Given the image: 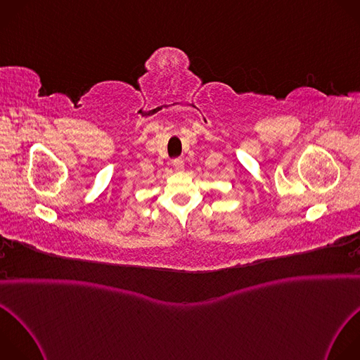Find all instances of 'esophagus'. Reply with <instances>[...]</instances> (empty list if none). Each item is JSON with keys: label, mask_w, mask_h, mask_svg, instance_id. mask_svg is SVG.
I'll list each match as a JSON object with an SVG mask.
<instances>
[{"label": "esophagus", "mask_w": 360, "mask_h": 360, "mask_svg": "<svg viewBox=\"0 0 360 360\" xmlns=\"http://www.w3.org/2000/svg\"><path fill=\"white\" fill-rule=\"evenodd\" d=\"M172 165H174V168H175L176 171H182V169H184V160H182V158H175V160L172 161Z\"/></svg>", "instance_id": "obj_1"}]
</instances>
